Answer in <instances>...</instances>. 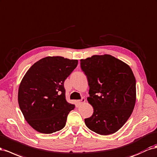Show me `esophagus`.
<instances>
[{"label":"esophagus","mask_w":157,"mask_h":157,"mask_svg":"<svg viewBox=\"0 0 157 157\" xmlns=\"http://www.w3.org/2000/svg\"><path fill=\"white\" fill-rule=\"evenodd\" d=\"M85 102V98H82L81 100H79L77 101V103L78 105H80V104H82L83 103Z\"/></svg>","instance_id":"esophagus-1"}]
</instances>
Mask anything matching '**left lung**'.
<instances>
[{"label": "left lung", "mask_w": 157, "mask_h": 157, "mask_svg": "<svg viewBox=\"0 0 157 157\" xmlns=\"http://www.w3.org/2000/svg\"><path fill=\"white\" fill-rule=\"evenodd\" d=\"M89 88L92 116L84 119L88 129L101 135L116 133L128 121L136 101V80L130 67L110 55L80 60Z\"/></svg>", "instance_id": "left-lung-1"}]
</instances>
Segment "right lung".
<instances>
[{
  "label": "right lung",
  "mask_w": 157,
  "mask_h": 157,
  "mask_svg": "<svg viewBox=\"0 0 157 157\" xmlns=\"http://www.w3.org/2000/svg\"><path fill=\"white\" fill-rule=\"evenodd\" d=\"M78 60L46 57L35 63L21 81L18 94L25 120L41 133L50 134L65 126L67 116L75 107L65 99L64 82Z\"/></svg>",
  "instance_id": "1"
}]
</instances>
